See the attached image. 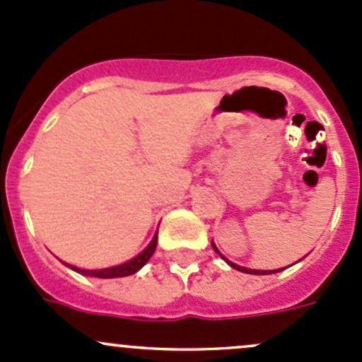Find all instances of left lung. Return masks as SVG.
<instances>
[{
    "instance_id": "obj_1",
    "label": "left lung",
    "mask_w": 362,
    "mask_h": 362,
    "mask_svg": "<svg viewBox=\"0 0 362 362\" xmlns=\"http://www.w3.org/2000/svg\"><path fill=\"white\" fill-rule=\"evenodd\" d=\"M211 247H214V250L217 252V254L221 255V257L224 259V261L228 262V264L231 266V268L238 269V272H243V273H250V275H272V273H279V272H282V268H280V269H250V268H245V266H238V264H235V262L228 261V259H226L224 255H222L221 252H218V249H217V247H215V243H214V242H211ZM284 269H286V268H284Z\"/></svg>"
}]
</instances>
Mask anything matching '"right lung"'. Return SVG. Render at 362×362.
<instances>
[{"instance_id":"add662e5","label":"right lung","mask_w":362,"mask_h":362,"mask_svg":"<svg viewBox=\"0 0 362 362\" xmlns=\"http://www.w3.org/2000/svg\"><path fill=\"white\" fill-rule=\"evenodd\" d=\"M156 247H158V231H156L152 242L148 243V245L145 247L140 254L134 255L133 259H129V261L122 262V264H119V266H112V268H103V269H82V268H76V266L68 264V262H63V264H66L69 269H73V272L80 273V275H86V276H96V279H120V276L134 275L138 269L144 268V266L147 264L148 259L152 257V254H154Z\"/></svg>"}]
</instances>
